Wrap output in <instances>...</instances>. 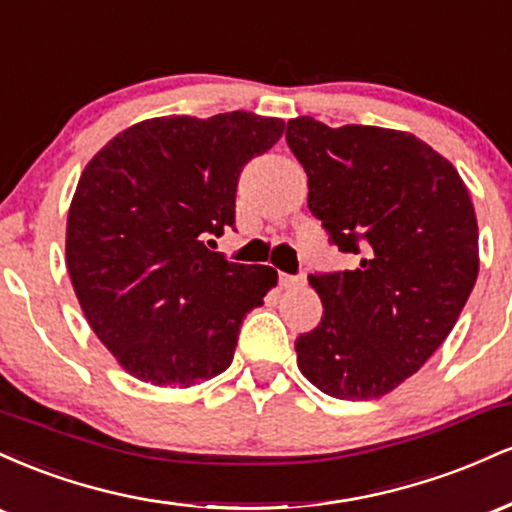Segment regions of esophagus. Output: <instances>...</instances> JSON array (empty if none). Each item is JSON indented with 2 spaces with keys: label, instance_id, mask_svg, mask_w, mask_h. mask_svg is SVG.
I'll return each instance as SVG.
<instances>
[{
  "label": "esophagus",
  "instance_id": "1",
  "mask_svg": "<svg viewBox=\"0 0 512 512\" xmlns=\"http://www.w3.org/2000/svg\"><path fill=\"white\" fill-rule=\"evenodd\" d=\"M305 281V276H293V274H279V284L284 286V289H291V286H301Z\"/></svg>",
  "mask_w": 512,
  "mask_h": 512
}]
</instances>
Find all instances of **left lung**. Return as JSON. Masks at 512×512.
Listing matches in <instances>:
<instances>
[{"instance_id":"1","label":"left lung","mask_w":512,"mask_h":512,"mask_svg":"<svg viewBox=\"0 0 512 512\" xmlns=\"http://www.w3.org/2000/svg\"><path fill=\"white\" fill-rule=\"evenodd\" d=\"M286 142L308 175V207L356 269L310 274L320 325L296 342L298 368L337 399L397 390L445 342L479 274L467 185L409 132L293 117Z\"/></svg>"}]
</instances>
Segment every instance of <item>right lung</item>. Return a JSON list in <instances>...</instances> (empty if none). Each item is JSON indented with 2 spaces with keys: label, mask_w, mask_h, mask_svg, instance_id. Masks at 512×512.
<instances>
[{
  "label": "right lung",
  "mask_w": 512,
  "mask_h": 512,
  "mask_svg": "<svg viewBox=\"0 0 512 512\" xmlns=\"http://www.w3.org/2000/svg\"><path fill=\"white\" fill-rule=\"evenodd\" d=\"M284 120L233 110L151 117L86 163L67 216V272L88 325L142 383L192 387L231 366L243 317L279 274L204 240L236 221L238 175Z\"/></svg>",
  "instance_id": "1"
}]
</instances>
